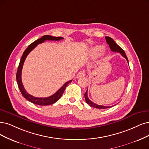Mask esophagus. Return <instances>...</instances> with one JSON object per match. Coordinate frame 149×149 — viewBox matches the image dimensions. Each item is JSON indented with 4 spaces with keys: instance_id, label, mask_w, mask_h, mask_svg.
Returning a JSON list of instances; mask_svg holds the SVG:
<instances>
[{
    "instance_id": "obj_1",
    "label": "esophagus",
    "mask_w": 149,
    "mask_h": 149,
    "mask_svg": "<svg viewBox=\"0 0 149 149\" xmlns=\"http://www.w3.org/2000/svg\"><path fill=\"white\" fill-rule=\"evenodd\" d=\"M85 75V72L84 70H81V71H80L77 74L76 77L79 79L80 77H84Z\"/></svg>"
}]
</instances>
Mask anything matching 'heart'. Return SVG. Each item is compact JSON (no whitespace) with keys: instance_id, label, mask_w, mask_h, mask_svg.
<instances>
[{"instance_id":"b5f03b06","label":"heart","mask_w":149,"mask_h":149,"mask_svg":"<svg viewBox=\"0 0 149 149\" xmlns=\"http://www.w3.org/2000/svg\"><path fill=\"white\" fill-rule=\"evenodd\" d=\"M101 50V48L100 47H94L91 49V51L90 52L91 56L92 57H96L99 54V53H100Z\"/></svg>"}]
</instances>
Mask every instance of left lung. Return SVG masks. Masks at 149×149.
Masks as SVG:
<instances>
[{
    "mask_svg": "<svg viewBox=\"0 0 149 149\" xmlns=\"http://www.w3.org/2000/svg\"><path fill=\"white\" fill-rule=\"evenodd\" d=\"M105 38L106 40V42L107 43L109 44V47L110 48H111V50L112 52H118V53H120L122 55V56L125 58V59H126V61H127V62L128 63V58L127 56H126L125 54V53L124 52L123 49L121 48L120 47H119L117 44L115 42V41L112 39V38L111 37H105ZM85 101L86 102V103L88 104V105H90V106L91 107H95V108H97V109H107V108H109V107H111L112 106H101V105H97V104L91 101H90L89 100V98L88 97V89L86 90V91L85 92Z\"/></svg>",
    "mask_w": 149,
    "mask_h": 149,
    "instance_id": "obj_1",
    "label": "left lung"
}]
</instances>
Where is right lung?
I'll return each mask as SVG.
<instances>
[{"instance_id":"add662e5","label":"right lung","mask_w":149,"mask_h":149,"mask_svg":"<svg viewBox=\"0 0 149 149\" xmlns=\"http://www.w3.org/2000/svg\"><path fill=\"white\" fill-rule=\"evenodd\" d=\"M63 39V37H53L49 35H45L42 36L40 38H38L37 40L34 41L33 43H32L31 45H29L26 48V50L24 52L23 56H22L20 62L18 65V68L17 70V73H16V81H17V84L19 87V89L22 95H23L24 98H26L27 100H28L29 101L31 102L32 103H34L35 104H37V105H39V106H47V105H50V104H53L54 102H56L61 97L62 95L63 94V93L65 89L66 86L69 84L70 82L72 81V80H69L61 86L60 89H59L56 93H54V95H53L51 96L47 97H34L31 95H29L28 93H27V91L25 90L23 86V83H22V80H21V72H22V69H23V64L24 63V61L27 57L28 54L34 49L38 44L42 43L44 42L46 40H55V41H58Z\"/></svg>"}]
</instances>
